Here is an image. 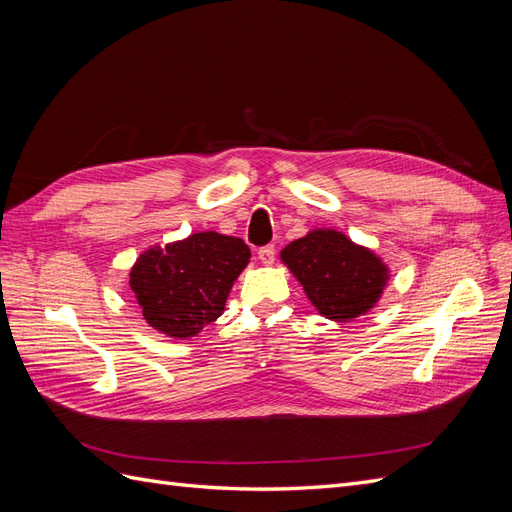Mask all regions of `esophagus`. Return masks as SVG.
<instances>
[{
	"mask_svg": "<svg viewBox=\"0 0 512 512\" xmlns=\"http://www.w3.org/2000/svg\"><path fill=\"white\" fill-rule=\"evenodd\" d=\"M258 258L262 265H273L275 262V245H262L258 250Z\"/></svg>",
	"mask_w": 512,
	"mask_h": 512,
	"instance_id": "34e87169",
	"label": "esophagus"
}]
</instances>
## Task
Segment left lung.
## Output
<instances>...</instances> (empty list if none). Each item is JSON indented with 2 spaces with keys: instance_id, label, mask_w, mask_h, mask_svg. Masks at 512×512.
<instances>
[{
  "instance_id": "left-lung-1",
  "label": "left lung",
  "mask_w": 512,
  "mask_h": 512,
  "mask_svg": "<svg viewBox=\"0 0 512 512\" xmlns=\"http://www.w3.org/2000/svg\"><path fill=\"white\" fill-rule=\"evenodd\" d=\"M282 260L318 312L337 322L374 307L389 280V269L376 254L337 230H314L288 243Z\"/></svg>"
}]
</instances>
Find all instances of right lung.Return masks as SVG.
<instances>
[{"mask_svg":"<svg viewBox=\"0 0 512 512\" xmlns=\"http://www.w3.org/2000/svg\"><path fill=\"white\" fill-rule=\"evenodd\" d=\"M250 256L243 239L194 232L141 254L130 273V288L153 329L168 337H194L222 316L228 292Z\"/></svg>","mask_w":512,"mask_h":512,"instance_id":"right-lung-1","label":"right lung"}]
</instances>
